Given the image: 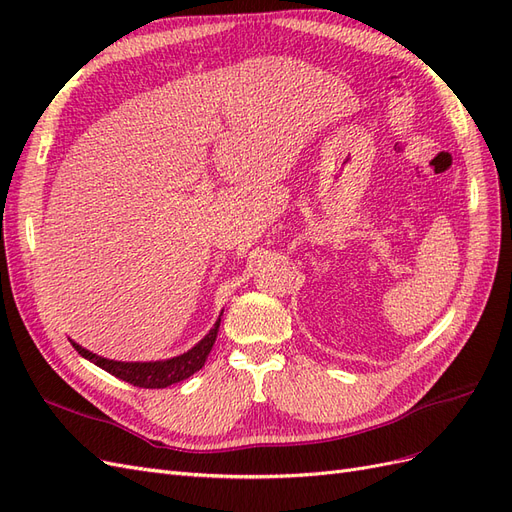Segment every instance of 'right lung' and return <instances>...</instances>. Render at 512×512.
<instances>
[{
	"mask_svg": "<svg viewBox=\"0 0 512 512\" xmlns=\"http://www.w3.org/2000/svg\"><path fill=\"white\" fill-rule=\"evenodd\" d=\"M220 320L222 318H218V322L213 324V329L203 339H200V342L192 350L183 352L179 356H173V359H166V361H149V363L111 361V359H104V356H98L94 352L85 350L79 344H74L72 339L70 342H72L74 350L83 356V359L102 367L104 371H108V374L123 380V382H130V384L138 386V389H166V386L190 378L192 374H196L198 369H203L207 356L215 344V337H218Z\"/></svg>",
	"mask_w": 512,
	"mask_h": 512,
	"instance_id": "add662e5",
	"label": "right lung"
}]
</instances>
